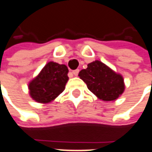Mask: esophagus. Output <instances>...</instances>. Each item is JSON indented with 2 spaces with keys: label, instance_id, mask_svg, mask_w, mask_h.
I'll use <instances>...</instances> for the list:
<instances>
[{
  "label": "esophagus",
  "instance_id": "esophagus-1",
  "mask_svg": "<svg viewBox=\"0 0 152 152\" xmlns=\"http://www.w3.org/2000/svg\"><path fill=\"white\" fill-rule=\"evenodd\" d=\"M78 73H79V70L78 69H76V70H74L73 72H72V74L74 75V76H78Z\"/></svg>",
  "mask_w": 152,
  "mask_h": 152
}]
</instances>
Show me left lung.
Listing matches in <instances>:
<instances>
[{
    "mask_svg": "<svg viewBox=\"0 0 152 152\" xmlns=\"http://www.w3.org/2000/svg\"><path fill=\"white\" fill-rule=\"evenodd\" d=\"M79 76L92 93L105 102L115 101L125 89L122 76L99 61L89 63Z\"/></svg>",
    "mask_w": 152,
    "mask_h": 152,
    "instance_id": "8db88e82",
    "label": "left lung"
}]
</instances>
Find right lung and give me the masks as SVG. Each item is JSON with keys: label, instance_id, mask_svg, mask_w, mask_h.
Instances as JSON below:
<instances>
[{"label": "right lung", "instance_id": "obj_1", "mask_svg": "<svg viewBox=\"0 0 152 152\" xmlns=\"http://www.w3.org/2000/svg\"><path fill=\"white\" fill-rule=\"evenodd\" d=\"M68 68L65 65L50 61L29 84L31 96L37 102L48 103L65 90L68 80Z\"/></svg>", "mask_w": 152, "mask_h": 152}]
</instances>
